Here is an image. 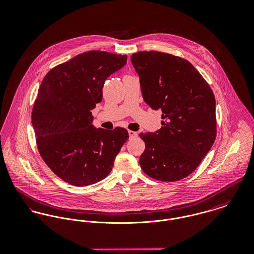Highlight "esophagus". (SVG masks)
Instances as JSON below:
<instances>
[{"instance_id": "obj_1", "label": "esophagus", "mask_w": 254, "mask_h": 254, "mask_svg": "<svg viewBox=\"0 0 254 254\" xmlns=\"http://www.w3.org/2000/svg\"><path fill=\"white\" fill-rule=\"evenodd\" d=\"M128 135H129V138H136L137 132L135 131H132V130H128Z\"/></svg>"}]
</instances>
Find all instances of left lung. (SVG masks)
<instances>
[{
	"instance_id": "1",
	"label": "left lung",
	"mask_w": 254,
	"mask_h": 254,
	"mask_svg": "<svg viewBox=\"0 0 254 254\" xmlns=\"http://www.w3.org/2000/svg\"><path fill=\"white\" fill-rule=\"evenodd\" d=\"M142 96L161 110V128L141 132L145 151L139 163L145 174L176 182L191 174L216 137L215 98L212 89L187 60L157 51L132 54Z\"/></svg>"
}]
</instances>
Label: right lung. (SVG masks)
<instances>
[{"mask_svg": "<svg viewBox=\"0 0 254 254\" xmlns=\"http://www.w3.org/2000/svg\"><path fill=\"white\" fill-rule=\"evenodd\" d=\"M127 58L98 50L84 52L53 67L39 86L32 111L38 149L65 183L84 187L106 178L128 139L123 127H95L92 115L102 99L105 80Z\"/></svg>", "mask_w": 254, "mask_h": 254, "instance_id": "right-lung-1", "label": "right lung"}]
</instances>
